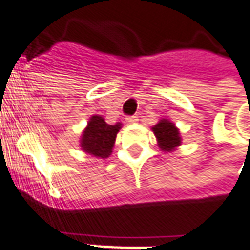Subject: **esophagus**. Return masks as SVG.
<instances>
[{
	"mask_svg": "<svg viewBox=\"0 0 250 250\" xmlns=\"http://www.w3.org/2000/svg\"><path fill=\"white\" fill-rule=\"evenodd\" d=\"M140 119H138V116H127L125 117V122L128 123V125H134V123H137Z\"/></svg>",
	"mask_w": 250,
	"mask_h": 250,
	"instance_id": "obj_1",
	"label": "esophagus"
}]
</instances>
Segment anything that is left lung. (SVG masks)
<instances>
[{
    "label": "left lung",
    "mask_w": 250,
    "mask_h": 250,
    "mask_svg": "<svg viewBox=\"0 0 250 250\" xmlns=\"http://www.w3.org/2000/svg\"><path fill=\"white\" fill-rule=\"evenodd\" d=\"M152 130L158 138L159 146L163 151H173L176 146L181 144V137H180L178 130L176 128V125L168 120H160L155 127H152Z\"/></svg>",
    "instance_id": "1"
}]
</instances>
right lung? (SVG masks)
<instances>
[{"instance_id": "1", "label": "right lung", "mask_w": 250, "mask_h": 250, "mask_svg": "<svg viewBox=\"0 0 250 250\" xmlns=\"http://www.w3.org/2000/svg\"><path fill=\"white\" fill-rule=\"evenodd\" d=\"M122 125H108L101 116H92L82 138L83 151L98 158H108Z\"/></svg>"}]
</instances>
